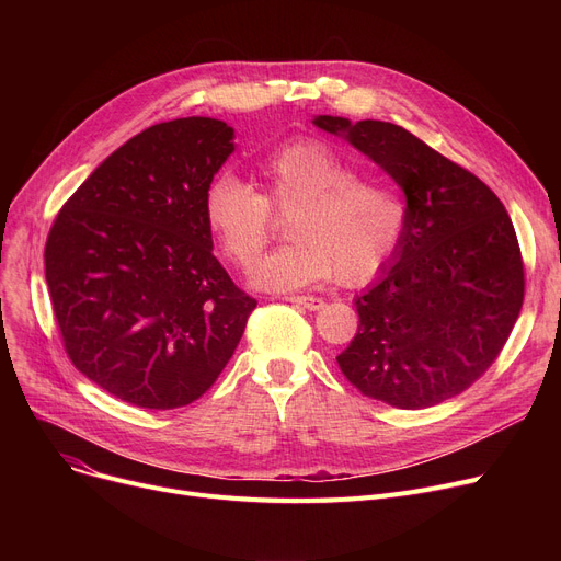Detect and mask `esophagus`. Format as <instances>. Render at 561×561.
Masks as SVG:
<instances>
[{
  "label": "esophagus",
  "instance_id": "esophagus-1",
  "mask_svg": "<svg viewBox=\"0 0 561 561\" xmlns=\"http://www.w3.org/2000/svg\"><path fill=\"white\" fill-rule=\"evenodd\" d=\"M290 305H296V307H300V309H307V311H318V309H322L325 307V302H322L320 298H313V296H290V298H286Z\"/></svg>",
  "mask_w": 561,
  "mask_h": 561
}]
</instances>
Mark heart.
<instances>
[{
  "mask_svg": "<svg viewBox=\"0 0 561 561\" xmlns=\"http://www.w3.org/2000/svg\"><path fill=\"white\" fill-rule=\"evenodd\" d=\"M261 193L233 174H220L204 193V220L222 254L250 271L288 216L290 243L265 256L252 275L263 290H296L336 277L357 286L398 252L407 231V202L396 186L362 180L336 147L290 142L256 165Z\"/></svg>",
  "mask_w": 561,
  "mask_h": 561,
  "instance_id": "b5f03b06",
  "label": "heart"
}]
</instances>
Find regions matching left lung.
<instances>
[{"label":"left lung","instance_id":"obj_1","mask_svg":"<svg viewBox=\"0 0 561 561\" xmlns=\"http://www.w3.org/2000/svg\"><path fill=\"white\" fill-rule=\"evenodd\" d=\"M407 195V231L357 296L359 330L336 357L366 398L425 409L466 391L505 347L525 271L505 204L473 172L393 123L318 115Z\"/></svg>","mask_w":561,"mask_h":561}]
</instances>
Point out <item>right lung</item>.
Wrapping results in <instances>:
<instances>
[{"instance_id":"right-lung-1","label":"right lung","mask_w":561,"mask_h":561,"mask_svg":"<svg viewBox=\"0 0 561 561\" xmlns=\"http://www.w3.org/2000/svg\"><path fill=\"white\" fill-rule=\"evenodd\" d=\"M233 129L180 117L129 138L58 211L45 277L79 373L142 409L195 402L256 307L214 256L204 193Z\"/></svg>"}]
</instances>
